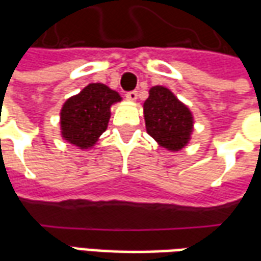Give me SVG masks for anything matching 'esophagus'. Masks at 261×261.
Returning <instances> with one entry per match:
<instances>
[{
	"instance_id": "esophagus-1",
	"label": "esophagus",
	"mask_w": 261,
	"mask_h": 261,
	"mask_svg": "<svg viewBox=\"0 0 261 261\" xmlns=\"http://www.w3.org/2000/svg\"><path fill=\"white\" fill-rule=\"evenodd\" d=\"M125 97H127L128 100H131V102H134V100H137V97H138V92L137 91L127 92V93H125Z\"/></svg>"
}]
</instances>
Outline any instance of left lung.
Returning a JSON list of instances; mask_svg holds the SVG:
<instances>
[{"label": "left lung", "mask_w": 261, "mask_h": 261, "mask_svg": "<svg viewBox=\"0 0 261 261\" xmlns=\"http://www.w3.org/2000/svg\"><path fill=\"white\" fill-rule=\"evenodd\" d=\"M147 133L168 151L176 152L190 141L194 119L185 103L165 86H152L144 102Z\"/></svg>", "instance_id": "left-lung-1"}]
</instances>
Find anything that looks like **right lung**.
<instances>
[{
  "mask_svg": "<svg viewBox=\"0 0 261 261\" xmlns=\"http://www.w3.org/2000/svg\"><path fill=\"white\" fill-rule=\"evenodd\" d=\"M120 100L119 93L105 84H89L63 105L61 137L80 149L92 148L108 128L110 108Z\"/></svg>",
  "mask_w": 261,
  "mask_h": 261,
  "instance_id": "1",
  "label": "right lung"
}]
</instances>
